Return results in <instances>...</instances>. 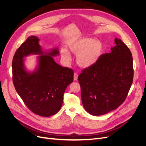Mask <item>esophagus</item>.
<instances>
[{"label": "esophagus", "mask_w": 146, "mask_h": 146, "mask_svg": "<svg viewBox=\"0 0 146 146\" xmlns=\"http://www.w3.org/2000/svg\"><path fill=\"white\" fill-rule=\"evenodd\" d=\"M78 78V75L77 73H74V80H77Z\"/></svg>", "instance_id": "obj_1"}]
</instances>
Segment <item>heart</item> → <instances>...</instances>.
Returning <instances> with one entry per match:
<instances>
[{
  "label": "heart",
  "mask_w": 146,
  "mask_h": 146,
  "mask_svg": "<svg viewBox=\"0 0 146 146\" xmlns=\"http://www.w3.org/2000/svg\"><path fill=\"white\" fill-rule=\"evenodd\" d=\"M68 48L76 54V62L79 66L88 68L99 61L103 54L104 46L103 42L99 40L84 37L70 43ZM61 55L64 61L69 62L71 60V55L66 48L61 50Z\"/></svg>",
  "instance_id": "b5f03b06"
}]
</instances>
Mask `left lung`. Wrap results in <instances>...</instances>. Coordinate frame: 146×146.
<instances>
[{
    "label": "left lung",
    "mask_w": 146,
    "mask_h": 146,
    "mask_svg": "<svg viewBox=\"0 0 146 146\" xmlns=\"http://www.w3.org/2000/svg\"><path fill=\"white\" fill-rule=\"evenodd\" d=\"M114 42L111 53L102 55L78 76L84 109L94 116L106 114L119 107L133 82L132 53L120 39L115 38Z\"/></svg>",
    "instance_id": "1"
}]
</instances>
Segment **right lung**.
I'll return each instance as SVG.
<instances>
[{
    "label": "right lung",
    "instance_id": "add662e5",
    "mask_svg": "<svg viewBox=\"0 0 146 146\" xmlns=\"http://www.w3.org/2000/svg\"><path fill=\"white\" fill-rule=\"evenodd\" d=\"M38 38L29 36L17 51L12 62L13 80L16 91L34 114L50 117L60 110L67 86L73 81V71L62 67L53 59L59 54L58 47L43 51ZM38 54L33 71L26 69L24 58Z\"/></svg>",
    "mask_w": 146,
    "mask_h": 146
}]
</instances>
